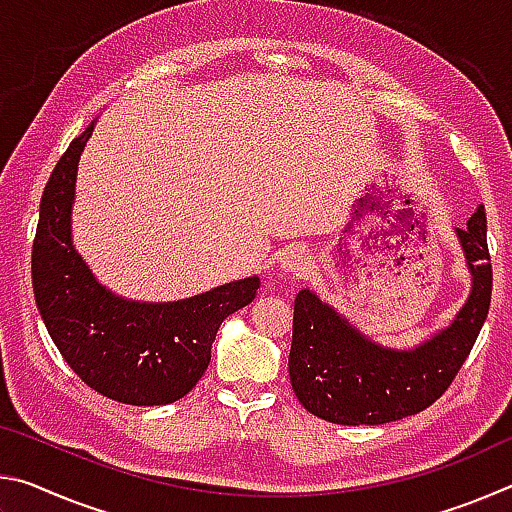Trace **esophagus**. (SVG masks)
<instances>
[{
	"mask_svg": "<svg viewBox=\"0 0 512 512\" xmlns=\"http://www.w3.org/2000/svg\"><path fill=\"white\" fill-rule=\"evenodd\" d=\"M280 268L289 275H305L309 268V250L302 246H289L280 255Z\"/></svg>",
	"mask_w": 512,
	"mask_h": 512,
	"instance_id": "obj_1",
	"label": "esophagus"
}]
</instances>
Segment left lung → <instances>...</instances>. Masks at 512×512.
<instances>
[{"label":"left lung","mask_w":512,"mask_h":512,"mask_svg":"<svg viewBox=\"0 0 512 512\" xmlns=\"http://www.w3.org/2000/svg\"><path fill=\"white\" fill-rule=\"evenodd\" d=\"M472 273L470 298L452 325L413 350L384 348L314 291L293 305L289 377L293 393L316 418L334 424H384L427 409L452 384L490 309L492 266L483 205L456 228Z\"/></svg>","instance_id":"8db88e82"}]
</instances>
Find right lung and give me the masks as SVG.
Listing matches in <instances>:
<instances>
[{"instance_id": "1", "label": "right lung", "mask_w": 512, "mask_h": 512, "mask_svg": "<svg viewBox=\"0 0 512 512\" xmlns=\"http://www.w3.org/2000/svg\"><path fill=\"white\" fill-rule=\"evenodd\" d=\"M92 128L67 146L42 194L31 255L36 305L67 366L94 391L121 404H171L203 377L221 323L255 300L259 277L178 302H133L101 287L72 244L76 169Z\"/></svg>"}]
</instances>
